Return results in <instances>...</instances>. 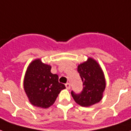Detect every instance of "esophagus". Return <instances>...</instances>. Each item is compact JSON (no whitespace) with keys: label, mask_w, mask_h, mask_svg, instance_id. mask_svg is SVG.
Segmentation results:
<instances>
[{"label":"esophagus","mask_w":131,"mask_h":131,"mask_svg":"<svg viewBox=\"0 0 131 131\" xmlns=\"http://www.w3.org/2000/svg\"><path fill=\"white\" fill-rule=\"evenodd\" d=\"M65 86L67 88V89H71V85H70L69 83L65 84Z\"/></svg>","instance_id":"esophagus-1"}]
</instances>
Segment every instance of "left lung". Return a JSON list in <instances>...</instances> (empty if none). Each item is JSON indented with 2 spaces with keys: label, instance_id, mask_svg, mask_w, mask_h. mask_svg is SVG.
<instances>
[{
  "label": "left lung",
  "instance_id": "left-lung-1",
  "mask_svg": "<svg viewBox=\"0 0 131 131\" xmlns=\"http://www.w3.org/2000/svg\"><path fill=\"white\" fill-rule=\"evenodd\" d=\"M78 71L83 83V89L80 93L71 91L75 102L84 107L99 102L102 98L106 86L101 67L95 60L89 58L86 62L79 64Z\"/></svg>",
  "mask_w": 131,
  "mask_h": 131
}]
</instances>
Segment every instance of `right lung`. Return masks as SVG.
Returning a JSON list of instances; mask_svg holds the SVG:
<instances>
[{
	"label": "right lung",
	"instance_id": "right-lung-1",
	"mask_svg": "<svg viewBox=\"0 0 131 131\" xmlns=\"http://www.w3.org/2000/svg\"><path fill=\"white\" fill-rule=\"evenodd\" d=\"M51 67L35 60L29 66L24 80V89L30 102L37 107L47 108L54 103L64 84L58 75L51 73Z\"/></svg>",
	"mask_w": 131,
	"mask_h": 131
}]
</instances>
